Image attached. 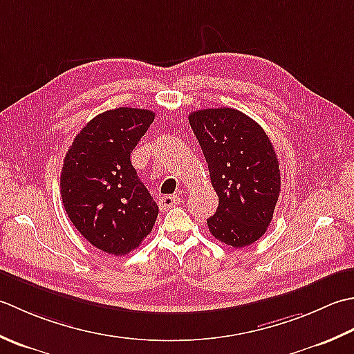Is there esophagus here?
Returning a JSON list of instances; mask_svg holds the SVG:
<instances>
[{"instance_id": "1", "label": "esophagus", "mask_w": 354, "mask_h": 354, "mask_svg": "<svg viewBox=\"0 0 354 354\" xmlns=\"http://www.w3.org/2000/svg\"><path fill=\"white\" fill-rule=\"evenodd\" d=\"M180 198L177 196H163L160 197V201H158V206H160L162 211H167V209H171L178 205Z\"/></svg>"}]
</instances>
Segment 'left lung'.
I'll return each mask as SVG.
<instances>
[{"instance_id": "8db88e82", "label": "left lung", "mask_w": 354, "mask_h": 354, "mask_svg": "<svg viewBox=\"0 0 354 354\" xmlns=\"http://www.w3.org/2000/svg\"><path fill=\"white\" fill-rule=\"evenodd\" d=\"M189 124L207 162L218 207L207 218L215 240L246 248L263 236L279 197L275 149L254 119L234 108H206Z\"/></svg>"}]
</instances>
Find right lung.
<instances>
[{
	"mask_svg": "<svg viewBox=\"0 0 354 354\" xmlns=\"http://www.w3.org/2000/svg\"><path fill=\"white\" fill-rule=\"evenodd\" d=\"M154 118L153 111L128 106L100 113L64 158L61 197L68 218L106 254H129L156 223L158 206L129 158Z\"/></svg>",
	"mask_w": 354,
	"mask_h": 354,
	"instance_id": "1",
	"label": "right lung"
}]
</instances>
